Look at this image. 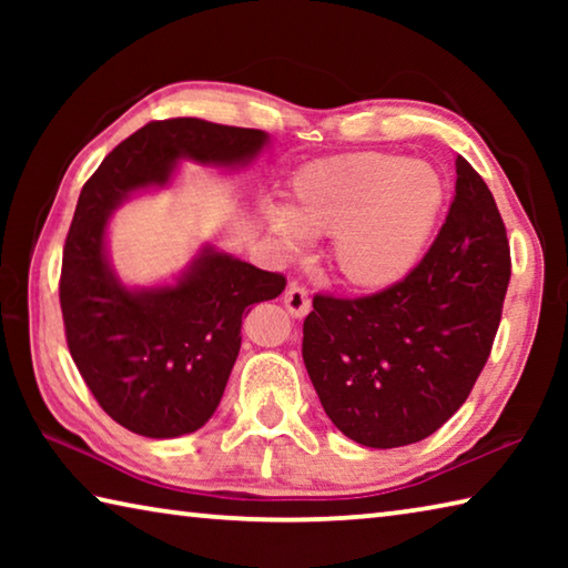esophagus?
<instances>
[{"label": "esophagus", "instance_id": "esophagus-1", "mask_svg": "<svg viewBox=\"0 0 568 568\" xmlns=\"http://www.w3.org/2000/svg\"><path fill=\"white\" fill-rule=\"evenodd\" d=\"M283 303L293 318H305V315L311 313V297H307V291L303 285L293 283L291 287H287Z\"/></svg>", "mask_w": 568, "mask_h": 568}]
</instances>
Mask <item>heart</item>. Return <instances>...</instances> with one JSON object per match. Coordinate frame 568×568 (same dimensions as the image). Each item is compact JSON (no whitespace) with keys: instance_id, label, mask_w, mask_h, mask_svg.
I'll list each match as a JSON object with an SVG mask.
<instances>
[{"instance_id":"1","label":"heart","mask_w":568,"mask_h":568,"mask_svg":"<svg viewBox=\"0 0 568 568\" xmlns=\"http://www.w3.org/2000/svg\"><path fill=\"white\" fill-rule=\"evenodd\" d=\"M448 200L440 172L388 152H351L307 162L285 187L283 207L261 220L277 250L328 237V267L355 293H383L416 271Z\"/></svg>"}]
</instances>
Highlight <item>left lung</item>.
<instances>
[{"instance_id":"8db88e82","label":"left lung","mask_w":568,"mask_h":568,"mask_svg":"<svg viewBox=\"0 0 568 568\" xmlns=\"http://www.w3.org/2000/svg\"><path fill=\"white\" fill-rule=\"evenodd\" d=\"M508 277L491 190L458 155L446 223L406 281L355 301L315 295L303 363L335 428L368 448L436 434L484 371Z\"/></svg>"}]
</instances>
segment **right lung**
Returning <instances> with one entry per match:
<instances>
[{"mask_svg": "<svg viewBox=\"0 0 568 568\" xmlns=\"http://www.w3.org/2000/svg\"><path fill=\"white\" fill-rule=\"evenodd\" d=\"M267 145L263 130L150 122L84 182L62 255L67 345L102 410L132 434L178 438L205 426L240 353L243 313L281 295L285 277L203 245L170 283L128 285L110 261V217L140 192L170 187L180 162L233 172Z\"/></svg>", "mask_w": 568, "mask_h": 568, "instance_id": "obj_1", "label": "right lung"}]
</instances>
